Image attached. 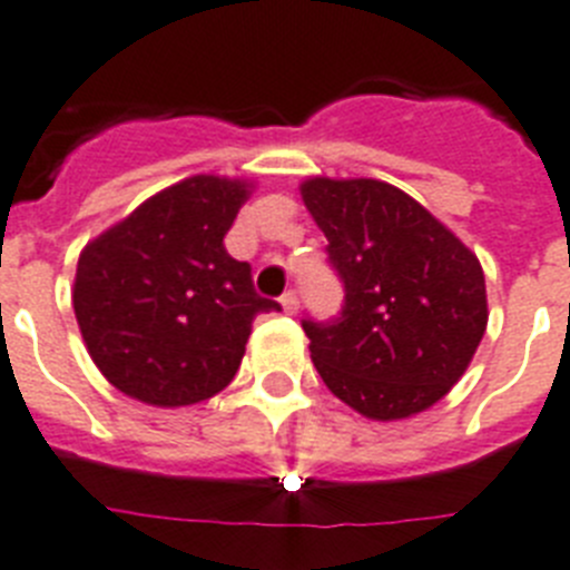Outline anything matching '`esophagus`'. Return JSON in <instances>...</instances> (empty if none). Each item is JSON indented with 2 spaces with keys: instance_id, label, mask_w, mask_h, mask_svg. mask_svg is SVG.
<instances>
[{
  "instance_id": "34e87169",
  "label": "esophagus",
  "mask_w": 570,
  "mask_h": 570,
  "mask_svg": "<svg viewBox=\"0 0 570 570\" xmlns=\"http://www.w3.org/2000/svg\"><path fill=\"white\" fill-rule=\"evenodd\" d=\"M281 307H284V313H298V293L295 289H289V293L281 295Z\"/></svg>"
}]
</instances>
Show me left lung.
<instances>
[{
    "mask_svg": "<svg viewBox=\"0 0 570 570\" xmlns=\"http://www.w3.org/2000/svg\"><path fill=\"white\" fill-rule=\"evenodd\" d=\"M301 196L344 286L338 318L301 322L324 385L382 423L443 400L487 330L478 257L389 181L315 176Z\"/></svg>",
    "mask_w": 570,
    "mask_h": 570,
    "instance_id": "1",
    "label": "left lung"
}]
</instances>
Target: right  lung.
<instances>
[{"instance_id":"right-lung-1","label":"right lung","mask_w":570,"mask_h":570,"mask_svg":"<svg viewBox=\"0 0 570 570\" xmlns=\"http://www.w3.org/2000/svg\"><path fill=\"white\" fill-rule=\"evenodd\" d=\"M248 185L190 176L150 196L80 252L75 315L100 374L159 409L203 403L234 380L261 298L223 246Z\"/></svg>"}]
</instances>
